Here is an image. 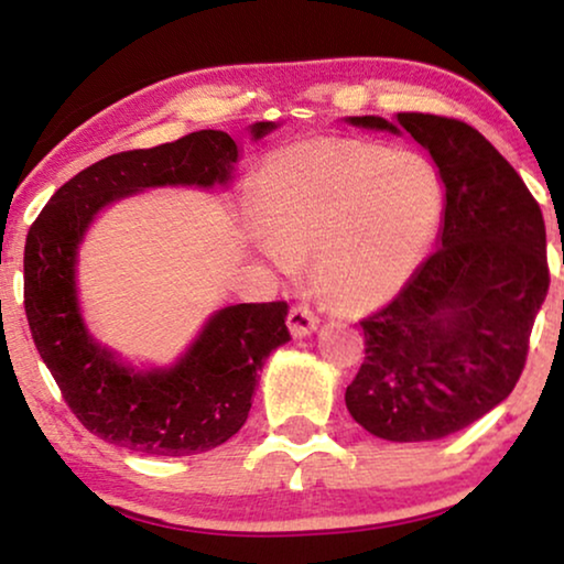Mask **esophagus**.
Instances as JSON below:
<instances>
[{"mask_svg": "<svg viewBox=\"0 0 564 564\" xmlns=\"http://www.w3.org/2000/svg\"><path fill=\"white\" fill-rule=\"evenodd\" d=\"M288 326H290V334L295 338H305L311 336L313 330H318V318L307 311L303 305H295L288 315Z\"/></svg>", "mask_w": 564, "mask_h": 564, "instance_id": "1", "label": "esophagus"}]
</instances>
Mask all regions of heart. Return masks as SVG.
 <instances>
[{"instance_id": "obj_1", "label": "heart", "mask_w": 564, "mask_h": 564, "mask_svg": "<svg viewBox=\"0 0 564 564\" xmlns=\"http://www.w3.org/2000/svg\"><path fill=\"white\" fill-rule=\"evenodd\" d=\"M259 249L290 269L311 253L315 290L344 311H375L411 280L444 213V182L415 151L307 138L261 161Z\"/></svg>"}]
</instances>
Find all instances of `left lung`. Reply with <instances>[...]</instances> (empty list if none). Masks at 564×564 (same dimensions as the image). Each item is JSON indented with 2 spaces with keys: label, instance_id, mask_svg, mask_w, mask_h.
<instances>
[{
  "label": "left lung",
  "instance_id": "left-lung-1",
  "mask_svg": "<svg viewBox=\"0 0 564 564\" xmlns=\"http://www.w3.org/2000/svg\"><path fill=\"white\" fill-rule=\"evenodd\" d=\"M354 128L408 133L444 182L436 251L398 297L361 321L365 365L346 388L351 419L388 442H434L511 395L550 290L546 230L516 169L467 122L398 112Z\"/></svg>",
  "mask_w": 564,
  "mask_h": 564
}]
</instances>
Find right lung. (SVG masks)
Masks as SVG:
<instances>
[{
    "label": "right lung",
    "instance_id": "add662e5",
    "mask_svg": "<svg viewBox=\"0 0 564 564\" xmlns=\"http://www.w3.org/2000/svg\"><path fill=\"white\" fill-rule=\"evenodd\" d=\"M276 130L253 122L251 141ZM241 159L223 130L126 151L68 180L25 243V313L35 349L68 408L107 444L149 457H187L226 444L251 411L259 369L290 341L288 303L215 311L174 365L138 367L91 336L79 303V249L91 223L120 199L159 187H230Z\"/></svg>",
    "mask_w": 564,
    "mask_h": 564
}]
</instances>
